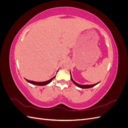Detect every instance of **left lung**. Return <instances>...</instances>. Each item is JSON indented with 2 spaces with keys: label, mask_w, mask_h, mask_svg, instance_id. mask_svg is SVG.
I'll use <instances>...</instances> for the list:
<instances>
[{
  "label": "left lung",
  "mask_w": 128,
  "mask_h": 128,
  "mask_svg": "<svg viewBox=\"0 0 128 128\" xmlns=\"http://www.w3.org/2000/svg\"><path fill=\"white\" fill-rule=\"evenodd\" d=\"M70 78H71V80L72 82L74 83L76 86H77L78 87L81 88H92L94 86H96V85H97L98 84H99L100 83L99 82H98L97 83H96V84H91V85H81V84H78L76 82H75L74 80H73L72 78V74H71V71L70 72Z\"/></svg>",
  "instance_id": "left-lung-1"
}]
</instances>
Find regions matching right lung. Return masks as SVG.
I'll list each match as a JSON object with an SVG mask.
<instances>
[{
  "label": "right lung",
  "mask_w": 128,
  "mask_h": 128,
  "mask_svg": "<svg viewBox=\"0 0 128 128\" xmlns=\"http://www.w3.org/2000/svg\"><path fill=\"white\" fill-rule=\"evenodd\" d=\"M58 70L57 72H58ZM56 76H54L53 77H52V78H51L50 80H46V81H44V82H34V81H33V80H26L25 78V80L27 81V82H29V83H31L32 84H34V85H36V86H46V85H48V84H49L51 82V81L55 78Z\"/></svg>",
  "instance_id": "obj_1"
}]
</instances>
